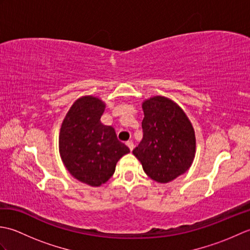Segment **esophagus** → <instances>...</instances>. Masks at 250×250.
Segmentation results:
<instances>
[{
    "instance_id": "obj_1",
    "label": "esophagus",
    "mask_w": 250,
    "mask_h": 250,
    "mask_svg": "<svg viewBox=\"0 0 250 250\" xmlns=\"http://www.w3.org/2000/svg\"><path fill=\"white\" fill-rule=\"evenodd\" d=\"M125 144H126V146H128V147L130 148V150H131V151L133 150V148H134V144H133V142H132V141H128V142L125 143Z\"/></svg>"
}]
</instances>
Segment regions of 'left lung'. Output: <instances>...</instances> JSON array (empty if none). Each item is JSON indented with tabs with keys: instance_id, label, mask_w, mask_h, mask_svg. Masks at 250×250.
Here are the masks:
<instances>
[{
	"instance_id": "8db88e82",
	"label": "left lung",
	"mask_w": 250,
	"mask_h": 250,
	"mask_svg": "<svg viewBox=\"0 0 250 250\" xmlns=\"http://www.w3.org/2000/svg\"><path fill=\"white\" fill-rule=\"evenodd\" d=\"M143 140L133 149L144 172L157 183L172 182L186 173L195 156V134L185 111L166 97L142 104Z\"/></svg>"
}]
</instances>
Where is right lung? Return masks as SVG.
I'll use <instances>...</instances> for the list:
<instances>
[{
	"instance_id": "add662e5",
	"label": "right lung",
	"mask_w": 250,
	"mask_h": 250,
	"mask_svg": "<svg viewBox=\"0 0 250 250\" xmlns=\"http://www.w3.org/2000/svg\"><path fill=\"white\" fill-rule=\"evenodd\" d=\"M104 109L102 100L92 95L79 98L67 111L59 135V152L66 169L92 187L107 182L119 159L130 152L113 126L101 122Z\"/></svg>"
}]
</instances>
